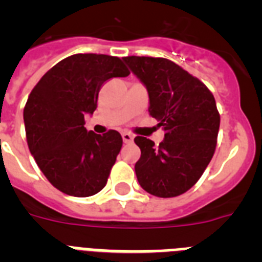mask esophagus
I'll return each mask as SVG.
<instances>
[{"label": "esophagus", "instance_id": "34e87169", "mask_svg": "<svg viewBox=\"0 0 262 262\" xmlns=\"http://www.w3.org/2000/svg\"><path fill=\"white\" fill-rule=\"evenodd\" d=\"M122 139H123V142L126 143V144H128V143H133L134 136L129 133H123L122 134Z\"/></svg>", "mask_w": 262, "mask_h": 262}]
</instances>
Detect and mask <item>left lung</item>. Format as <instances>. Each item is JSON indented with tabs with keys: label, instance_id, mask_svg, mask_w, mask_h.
Segmentation results:
<instances>
[{
	"label": "left lung",
	"instance_id": "8db88e82",
	"mask_svg": "<svg viewBox=\"0 0 262 262\" xmlns=\"http://www.w3.org/2000/svg\"><path fill=\"white\" fill-rule=\"evenodd\" d=\"M149 96V115L159 120V145L136 136L140 159L135 172L140 186L160 198H172L193 187L214 156L221 115L209 88L164 57H123Z\"/></svg>",
	"mask_w": 262,
	"mask_h": 262
}]
</instances>
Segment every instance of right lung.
<instances>
[{
	"label": "right lung",
	"mask_w": 262,
	"mask_h": 262,
	"mask_svg": "<svg viewBox=\"0 0 262 262\" xmlns=\"http://www.w3.org/2000/svg\"><path fill=\"white\" fill-rule=\"evenodd\" d=\"M129 71L119 57L76 53L53 66L31 90L23 110L29 149L57 190L90 196L105 187L123 140L115 129L86 131L102 85Z\"/></svg>",
	"instance_id": "1"
}]
</instances>
